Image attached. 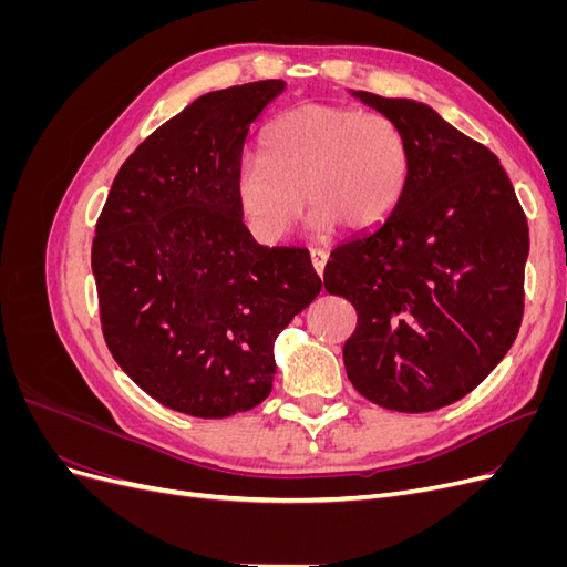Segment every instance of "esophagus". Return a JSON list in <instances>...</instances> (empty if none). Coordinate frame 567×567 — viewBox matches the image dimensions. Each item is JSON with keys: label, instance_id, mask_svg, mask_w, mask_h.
Instances as JSON below:
<instances>
[{"label": "esophagus", "instance_id": "1", "mask_svg": "<svg viewBox=\"0 0 567 567\" xmlns=\"http://www.w3.org/2000/svg\"><path fill=\"white\" fill-rule=\"evenodd\" d=\"M310 257H312V267H315V271H317L319 277H321V274H323V267H326V260H329V252L321 250V248H312Z\"/></svg>", "mask_w": 567, "mask_h": 567}]
</instances>
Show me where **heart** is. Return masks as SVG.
I'll use <instances>...</instances> for the list:
<instances>
[{
  "label": "heart",
  "instance_id": "heart-1",
  "mask_svg": "<svg viewBox=\"0 0 567 567\" xmlns=\"http://www.w3.org/2000/svg\"><path fill=\"white\" fill-rule=\"evenodd\" d=\"M411 173L400 125L383 113L305 104L279 115L262 136V158L234 169V200L260 244H279L305 200L312 229L369 231L398 208Z\"/></svg>",
  "mask_w": 567,
  "mask_h": 567
}]
</instances>
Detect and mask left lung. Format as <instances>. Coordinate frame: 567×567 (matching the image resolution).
Wrapping results in <instances>:
<instances>
[{"instance_id": "8db88e82", "label": "left lung", "mask_w": 567, "mask_h": 567, "mask_svg": "<svg viewBox=\"0 0 567 567\" xmlns=\"http://www.w3.org/2000/svg\"><path fill=\"white\" fill-rule=\"evenodd\" d=\"M350 94L400 125L411 173L383 225L331 250L323 286L357 310L342 348L354 390L423 414L483 383L516 340L527 219L499 158L437 111Z\"/></svg>"}]
</instances>
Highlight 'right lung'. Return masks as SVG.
I'll return each instance as SVG.
<instances>
[{
	"instance_id": "obj_1",
	"label": "right lung",
	"mask_w": 567,
	"mask_h": 567,
	"mask_svg": "<svg viewBox=\"0 0 567 567\" xmlns=\"http://www.w3.org/2000/svg\"><path fill=\"white\" fill-rule=\"evenodd\" d=\"M284 80L198 96L117 169L92 244L106 346L163 406L225 419L260 404L274 340L321 290L305 248H267L234 200V169Z\"/></svg>"
}]
</instances>
